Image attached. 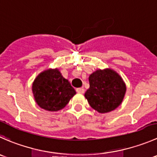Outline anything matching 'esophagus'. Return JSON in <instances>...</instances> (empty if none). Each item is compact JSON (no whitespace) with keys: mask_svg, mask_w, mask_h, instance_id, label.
Returning <instances> with one entry per match:
<instances>
[{"mask_svg":"<svg viewBox=\"0 0 157 157\" xmlns=\"http://www.w3.org/2000/svg\"><path fill=\"white\" fill-rule=\"evenodd\" d=\"M76 91L78 93H80V94H83L85 92V89L83 88H78L76 89Z\"/></svg>","mask_w":157,"mask_h":157,"instance_id":"34e87169","label":"esophagus"}]
</instances>
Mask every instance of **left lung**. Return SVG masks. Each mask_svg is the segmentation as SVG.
<instances>
[{
  "label": "left lung",
  "mask_w": 157,
  "mask_h": 157,
  "mask_svg": "<svg viewBox=\"0 0 157 157\" xmlns=\"http://www.w3.org/2000/svg\"><path fill=\"white\" fill-rule=\"evenodd\" d=\"M88 80L90 87L85 97L93 109L103 114L114 111L121 104L126 85L115 71L98 69L90 75Z\"/></svg>",
  "instance_id": "1"
}]
</instances>
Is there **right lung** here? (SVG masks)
<instances>
[{
    "label": "right lung",
    "mask_w": 157,
    "mask_h": 157,
    "mask_svg": "<svg viewBox=\"0 0 157 157\" xmlns=\"http://www.w3.org/2000/svg\"><path fill=\"white\" fill-rule=\"evenodd\" d=\"M32 91L37 105L49 111L63 109L76 94L58 69H49L39 74L33 83Z\"/></svg>",
    "instance_id": "obj_1"
}]
</instances>
